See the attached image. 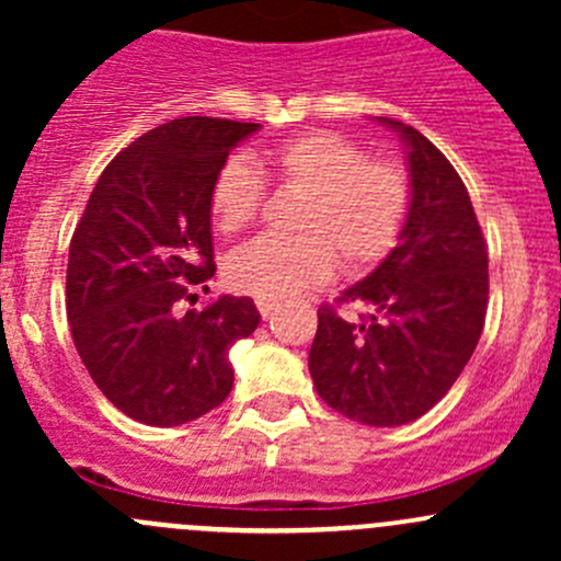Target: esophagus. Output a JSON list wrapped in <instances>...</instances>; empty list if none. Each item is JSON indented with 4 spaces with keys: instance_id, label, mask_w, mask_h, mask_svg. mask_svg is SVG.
I'll use <instances>...</instances> for the list:
<instances>
[{
    "instance_id": "esophagus-1",
    "label": "esophagus",
    "mask_w": 561,
    "mask_h": 561,
    "mask_svg": "<svg viewBox=\"0 0 561 561\" xmlns=\"http://www.w3.org/2000/svg\"><path fill=\"white\" fill-rule=\"evenodd\" d=\"M274 309H276L274 301H268V298H257V312L263 314V320H268Z\"/></svg>"
}]
</instances>
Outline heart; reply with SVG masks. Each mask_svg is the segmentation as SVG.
<instances>
[{"instance_id":"b5f03b06","label":"heart","mask_w":561,"mask_h":561,"mask_svg":"<svg viewBox=\"0 0 561 561\" xmlns=\"http://www.w3.org/2000/svg\"><path fill=\"white\" fill-rule=\"evenodd\" d=\"M276 184L301 195L293 217L296 239H257L225 265L230 287L282 301L322 285L336 271H366L396 247L410 217L412 184L393 160H369L339 133H304L260 157ZM265 201L263 175L244 157H230L211 181L208 214L222 236L247 230Z\"/></svg>"}]
</instances>
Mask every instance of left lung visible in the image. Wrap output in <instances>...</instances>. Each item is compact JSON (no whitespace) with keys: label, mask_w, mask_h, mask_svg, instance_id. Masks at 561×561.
Wrapping results in <instances>:
<instances>
[{"label":"left lung","mask_w":561,"mask_h":561,"mask_svg":"<svg viewBox=\"0 0 561 561\" xmlns=\"http://www.w3.org/2000/svg\"><path fill=\"white\" fill-rule=\"evenodd\" d=\"M390 124L410 154L412 201L399 247L317 309L309 371L350 421L401 426L426 415L472 358L489 309V249L461 175L415 127ZM364 302L350 321L339 306Z\"/></svg>","instance_id":"obj_1"}]
</instances>
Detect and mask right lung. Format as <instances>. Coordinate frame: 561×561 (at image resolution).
<instances>
[{"label": "right lung", "instance_id": "1", "mask_svg": "<svg viewBox=\"0 0 561 561\" xmlns=\"http://www.w3.org/2000/svg\"><path fill=\"white\" fill-rule=\"evenodd\" d=\"M257 127L184 116L149 129L107 162L72 233V342L105 399L146 426H181L222 404L233 388L228 350L260 322L247 296L175 314L217 271L214 175Z\"/></svg>", "mask_w": 561, "mask_h": 561}]
</instances>
